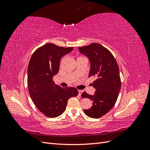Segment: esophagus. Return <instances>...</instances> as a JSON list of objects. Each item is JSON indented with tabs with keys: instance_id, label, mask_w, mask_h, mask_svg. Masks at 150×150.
<instances>
[{
	"instance_id": "1",
	"label": "esophagus",
	"mask_w": 150,
	"mask_h": 150,
	"mask_svg": "<svg viewBox=\"0 0 150 150\" xmlns=\"http://www.w3.org/2000/svg\"><path fill=\"white\" fill-rule=\"evenodd\" d=\"M83 93V91L82 90H78V94H79V96H81V94H82Z\"/></svg>"
}]
</instances>
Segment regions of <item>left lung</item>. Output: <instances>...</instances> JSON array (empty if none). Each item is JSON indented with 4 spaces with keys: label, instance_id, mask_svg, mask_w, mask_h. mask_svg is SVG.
I'll use <instances>...</instances> for the list:
<instances>
[{
    "label": "left lung",
    "instance_id": "8db88e82",
    "mask_svg": "<svg viewBox=\"0 0 150 150\" xmlns=\"http://www.w3.org/2000/svg\"><path fill=\"white\" fill-rule=\"evenodd\" d=\"M78 49L89 59V77L96 78L92 84L96 89L94 95L86 92L81 95L93 102L91 108L84 110V112L90 117L98 118L111 110L118 97L121 86L118 65L111 52L98 43Z\"/></svg>",
    "mask_w": 150,
    "mask_h": 150
}]
</instances>
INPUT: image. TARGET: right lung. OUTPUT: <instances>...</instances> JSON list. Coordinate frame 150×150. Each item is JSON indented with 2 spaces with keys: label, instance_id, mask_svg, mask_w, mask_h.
Wrapping results in <instances>:
<instances>
[{
  "label": "right lung",
  "instance_id": "1",
  "mask_svg": "<svg viewBox=\"0 0 150 150\" xmlns=\"http://www.w3.org/2000/svg\"><path fill=\"white\" fill-rule=\"evenodd\" d=\"M72 49L49 43L36 49L31 56L28 68L29 93L35 106L47 117L62 115L68 99L78 94L76 88H62L53 81L59 69L61 58Z\"/></svg>",
  "mask_w": 150,
  "mask_h": 150
}]
</instances>
